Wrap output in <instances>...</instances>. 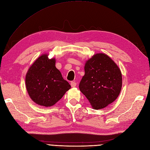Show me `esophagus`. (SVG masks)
<instances>
[{
    "label": "esophagus",
    "instance_id": "34e87169",
    "mask_svg": "<svg viewBox=\"0 0 150 150\" xmlns=\"http://www.w3.org/2000/svg\"><path fill=\"white\" fill-rule=\"evenodd\" d=\"M70 85H71V87H75L76 85V83L75 82V81H71L70 83Z\"/></svg>",
    "mask_w": 150,
    "mask_h": 150
}]
</instances>
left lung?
<instances>
[{
    "label": "left lung",
    "mask_w": 150,
    "mask_h": 150,
    "mask_svg": "<svg viewBox=\"0 0 150 150\" xmlns=\"http://www.w3.org/2000/svg\"><path fill=\"white\" fill-rule=\"evenodd\" d=\"M85 75L79 88L94 109H101L113 103L119 96L122 85L120 69L112 59L98 53L85 65Z\"/></svg>",
    "instance_id": "obj_1"
}]
</instances>
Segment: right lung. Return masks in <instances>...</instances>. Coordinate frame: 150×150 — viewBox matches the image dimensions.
Returning <instances> with one entry per match:
<instances>
[{
	"label": "right lung",
	"mask_w": 150,
	"mask_h": 150,
	"mask_svg": "<svg viewBox=\"0 0 150 150\" xmlns=\"http://www.w3.org/2000/svg\"><path fill=\"white\" fill-rule=\"evenodd\" d=\"M55 59L47 54L39 57L28 70L25 85L28 93L36 104L51 107L58 102L71 86L55 67Z\"/></svg>",
	"instance_id": "add662e5"
}]
</instances>
